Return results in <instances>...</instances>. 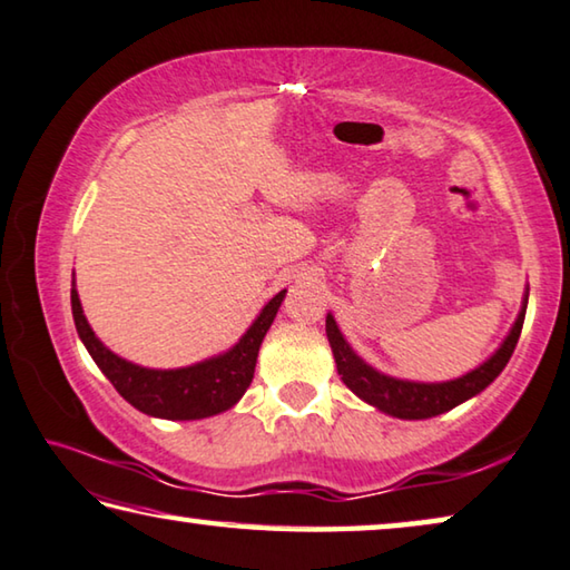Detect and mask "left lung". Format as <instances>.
Returning a JSON list of instances; mask_svg holds the SVG:
<instances>
[{"instance_id": "obj_1", "label": "left lung", "mask_w": 570, "mask_h": 570, "mask_svg": "<svg viewBox=\"0 0 570 570\" xmlns=\"http://www.w3.org/2000/svg\"><path fill=\"white\" fill-rule=\"evenodd\" d=\"M525 306H522L520 317L514 322L508 340L502 342V347L497 350L484 365L449 383H411L395 381V377L377 373V370L363 363V360L352 352L345 337H342V332L337 330V324H334L332 314H327V337L334 352V363H337V373L342 375V383H345L352 393L360 395V399L367 401L370 405H375V409L395 415V419H431V415L446 413L454 409V405L464 403L466 399H472V395L484 391V387L502 373L504 365L510 363L514 347H518L522 322H525Z\"/></svg>"}]
</instances>
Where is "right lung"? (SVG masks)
I'll return each mask as SVG.
<instances>
[{
  "label": "right lung",
  "mask_w": 570,
  "mask_h": 570,
  "mask_svg": "<svg viewBox=\"0 0 570 570\" xmlns=\"http://www.w3.org/2000/svg\"><path fill=\"white\" fill-rule=\"evenodd\" d=\"M284 294L286 288L264 306V312L258 314V320L250 324V330L243 334L236 347L220 357L179 370H149L126 363V360L104 347V342L88 327L76 288H70V306H73L76 330L90 357L96 360L101 373L134 409L147 415H157V419L195 421L228 411L246 393V387L253 381V370H256L258 347L276 317L278 306L284 302Z\"/></svg>",
  "instance_id": "1"
}]
</instances>
